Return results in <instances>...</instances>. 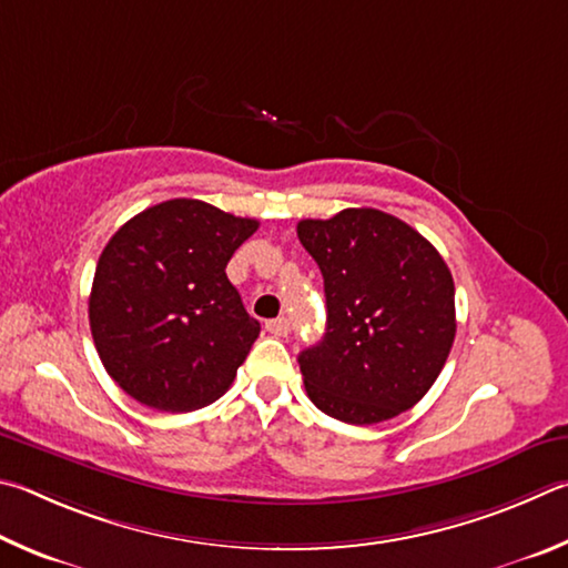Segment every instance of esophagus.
<instances>
[{"mask_svg": "<svg viewBox=\"0 0 568 568\" xmlns=\"http://www.w3.org/2000/svg\"><path fill=\"white\" fill-rule=\"evenodd\" d=\"M266 332L274 334V336H286L292 332L290 320H284V316H278V320H268L266 322Z\"/></svg>", "mask_w": 568, "mask_h": 568, "instance_id": "1", "label": "esophagus"}]
</instances>
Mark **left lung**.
<instances>
[{
  "instance_id": "left-lung-1",
  "label": "left lung",
  "mask_w": 568,
  "mask_h": 568,
  "mask_svg": "<svg viewBox=\"0 0 568 568\" xmlns=\"http://www.w3.org/2000/svg\"><path fill=\"white\" fill-rule=\"evenodd\" d=\"M296 234L326 294L324 339L300 354L310 399L356 426L412 409L456 336L454 278L442 254L379 209L302 219Z\"/></svg>"
}]
</instances>
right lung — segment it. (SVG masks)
Listing matches in <instances>:
<instances>
[{"label":"right lung","mask_w":568,"mask_h":568,"mask_svg":"<svg viewBox=\"0 0 568 568\" xmlns=\"http://www.w3.org/2000/svg\"><path fill=\"white\" fill-rule=\"evenodd\" d=\"M258 229L199 199H169L129 219L99 256L89 326L106 374L139 404L194 412L232 386L258 336L226 278Z\"/></svg>","instance_id":"obj_1"}]
</instances>
